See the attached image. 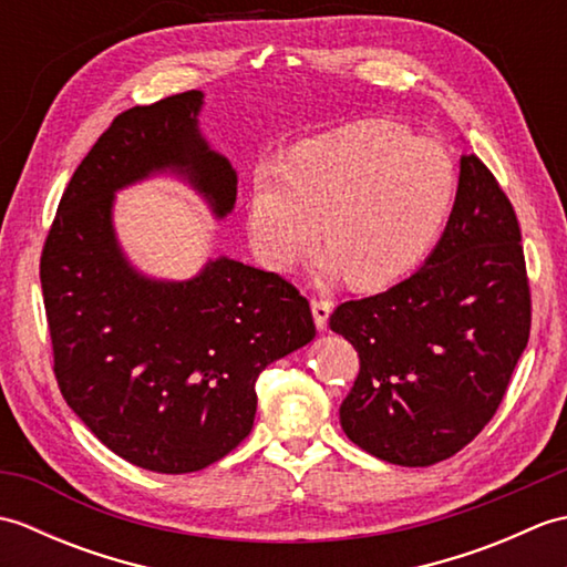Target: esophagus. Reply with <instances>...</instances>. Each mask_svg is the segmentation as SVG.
Segmentation results:
<instances>
[{
	"mask_svg": "<svg viewBox=\"0 0 567 567\" xmlns=\"http://www.w3.org/2000/svg\"><path fill=\"white\" fill-rule=\"evenodd\" d=\"M331 302L329 299H311V315H315V323H317V329L319 331H323L327 329V321H329V315H331Z\"/></svg>",
	"mask_w": 567,
	"mask_h": 567,
	"instance_id": "1",
	"label": "esophagus"
}]
</instances>
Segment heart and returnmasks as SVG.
Wrapping results in <instances>:
<instances>
[{
  "label": "heart",
  "instance_id": "b5f03b06",
  "mask_svg": "<svg viewBox=\"0 0 567 567\" xmlns=\"http://www.w3.org/2000/svg\"><path fill=\"white\" fill-rule=\"evenodd\" d=\"M455 167L439 143L390 122L309 138L282 167L260 165L248 199V236L260 262L290 270L315 248L329 275L380 290L426 256L449 216Z\"/></svg>",
  "mask_w": 567,
  "mask_h": 567
}]
</instances>
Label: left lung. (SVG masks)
<instances>
[{
  "label": "left lung",
  "instance_id": "1",
  "mask_svg": "<svg viewBox=\"0 0 567 567\" xmlns=\"http://www.w3.org/2000/svg\"><path fill=\"white\" fill-rule=\"evenodd\" d=\"M358 351L341 404L346 436L404 467L463 451L504 400L532 331V287L509 197L463 155L449 226L421 268L380 295L333 309Z\"/></svg>",
  "mask_w": 567,
  "mask_h": 567
}]
</instances>
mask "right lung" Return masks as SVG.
Returning a JSON list of instances; mask_svg holds the SVG:
<instances>
[{
  "instance_id": "add662e5",
  "label": "right lung",
  "mask_w": 567,
  "mask_h": 567,
  "mask_svg": "<svg viewBox=\"0 0 567 567\" xmlns=\"http://www.w3.org/2000/svg\"><path fill=\"white\" fill-rule=\"evenodd\" d=\"M202 92L131 106L84 155L41 252V287L63 400L106 449L143 470L197 473L244 441L256 382L315 339L307 297L282 275L209 260L187 282L138 275L116 246L114 192L175 171L216 216L236 173L199 136Z\"/></svg>"
}]
</instances>
